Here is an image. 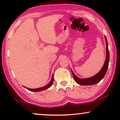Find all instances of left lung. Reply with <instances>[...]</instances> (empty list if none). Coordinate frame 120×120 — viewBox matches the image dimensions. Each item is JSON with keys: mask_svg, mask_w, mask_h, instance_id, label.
I'll use <instances>...</instances> for the list:
<instances>
[{"mask_svg": "<svg viewBox=\"0 0 120 120\" xmlns=\"http://www.w3.org/2000/svg\"><path fill=\"white\" fill-rule=\"evenodd\" d=\"M105 41H106V60H105V62L104 63V66H103V68H101V70L99 71L98 74H96L95 76H93L91 78H86V79H80L79 78L76 76L74 72H73L72 71V74L73 75V77H74V80H75L77 83H78V84L80 85H95L97 84V83L99 82L102 79L103 77L106 74L107 68H108L109 67V48H108V43H107V38L106 36H105Z\"/></svg>", "mask_w": 120, "mask_h": 120, "instance_id": "8db88e82", "label": "left lung"}]
</instances>
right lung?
I'll return each mask as SVG.
<instances>
[{
	"instance_id": "obj_1",
	"label": "right lung",
	"mask_w": 120,
	"mask_h": 120,
	"mask_svg": "<svg viewBox=\"0 0 120 120\" xmlns=\"http://www.w3.org/2000/svg\"><path fill=\"white\" fill-rule=\"evenodd\" d=\"M53 82V76H52L51 82L48 85H46V86H44L43 87H41V88H36V89H30V88H26L28 90H29L30 91H33V92H39V91L45 90V89L49 88V87L52 85Z\"/></svg>"
}]
</instances>
